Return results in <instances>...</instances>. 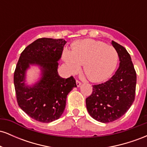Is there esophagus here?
I'll use <instances>...</instances> for the list:
<instances>
[{
	"instance_id": "34e87169",
	"label": "esophagus",
	"mask_w": 147,
	"mask_h": 147,
	"mask_svg": "<svg viewBox=\"0 0 147 147\" xmlns=\"http://www.w3.org/2000/svg\"><path fill=\"white\" fill-rule=\"evenodd\" d=\"M76 84H77V87H79L81 86V84H82V82H80V81H79V80H76Z\"/></svg>"
}]
</instances>
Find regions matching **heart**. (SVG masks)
Returning <instances> with one entry per match:
<instances>
[{
  "label": "heart",
  "instance_id": "heart-1",
  "mask_svg": "<svg viewBox=\"0 0 147 147\" xmlns=\"http://www.w3.org/2000/svg\"><path fill=\"white\" fill-rule=\"evenodd\" d=\"M70 70L77 72L81 65L88 78L93 82H103L109 78L117 66L118 54L113 46L102 41L84 39L72 45L71 52L64 55Z\"/></svg>",
  "mask_w": 147,
  "mask_h": 147
}]
</instances>
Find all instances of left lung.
<instances>
[{
    "mask_svg": "<svg viewBox=\"0 0 147 147\" xmlns=\"http://www.w3.org/2000/svg\"><path fill=\"white\" fill-rule=\"evenodd\" d=\"M120 62L115 75L107 82L92 86V94L86 99L87 110L100 122H113L124 115L135 100L136 72L129 52L113 41Z\"/></svg>",
    "mask_w": 147,
    "mask_h": 147,
    "instance_id": "1",
    "label": "left lung"
}]
</instances>
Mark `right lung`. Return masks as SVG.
Wrapping results in <instances>:
<instances>
[{"label": "right lung", "mask_w": 147, "mask_h": 147, "mask_svg": "<svg viewBox=\"0 0 147 147\" xmlns=\"http://www.w3.org/2000/svg\"><path fill=\"white\" fill-rule=\"evenodd\" d=\"M66 41L63 38H41L21 52L14 74L16 100L20 108L30 117L43 123L59 119L63 113L67 95L77 87L72 76L67 79L58 74V61ZM30 64L42 68L41 81L30 87L24 84L25 70Z\"/></svg>", "instance_id": "add662e5"}]
</instances>
